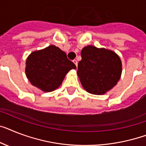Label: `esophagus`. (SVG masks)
<instances>
[{
	"label": "esophagus",
	"mask_w": 146,
	"mask_h": 146,
	"mask_svg": "<svg viewBox=\"0 0 146 146\" xmlns=\"http://www.w3.org/2000/svg\"><path fill=\"white\" fill-rule=\"evenodd\" d=\"M73 62H74V64H75L76 66H78V61H77V60H73Z\"/></svg>",
	"instance_id": "esophagus-1"
}]
</instances>
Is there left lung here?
I'll use <instances>...</instances> for the list:
<instances>
[{
	"mask_svg": "<svg viewBox=\"0 0 146 146\" xmlns=\"http://www.w3.org/2000/svg\"><path fill=\"white\" fill-rule=\"evenodd\" d=\"M78 74L82 86L89 93L104 95L117 84L121 75V59L113 50L93 45L81 50Z\"/></svg>",
	"mask_w": 146,
	"mask_h": 146,
	"instance_id": "obj_1",
	"label": "left lung"
}]
</instances>
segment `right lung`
Masks as SVG:
<instances>
[{"label":"right lung","instance_id":"obj_1","mask_svg":"<svg viewBox=\"0 0 146 146\" xmlns=\"http://www.w3.org/2000/svg\"><path fill=\"white\" fill-rule=\"evenodd\" d=\"M25 64V74L29 81L44 92L60 87L66 74L76 68L66 53L54 44L33 51Z\"/></svg>","mask_w":146,"mask_h":146}]
</instances>
